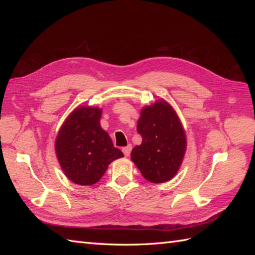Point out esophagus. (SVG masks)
<instances>
[{
  "label": "esophagus",
  "instance_id": "obj_1",
  "mask_svg": "<svg viewBox=\"0 0 255 255\" xmlns=\"http://www.w3.org/2000/svg\"><path fill=\"white\" fill-rule=\"evenodd\" d=\"M131 144H128L127 147H125V148H123V152H124V154H125V156H129V154H130V152H131Z\"/></svg>",
  "mask_w": 255,
  "mask_h": 255
}]
</instances>
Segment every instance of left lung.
I'll list each match as a JSON object with an SVG mask.
<instances>
[{"label": "left lung", "mask_w": 255, "mask_h": 255, "mask_svg": "<svg viewBox=\"0 0 255 255\" xmlns=\"http://www.w3.org/2000/svg\"><path fill=\"white\" fill-rule=\"evenodd\" d=\"M137 131L142 138L131 151V160L145 180L163 183L171 180L180 167L186 138L178 117L164 101L155 102L140 113Z\"/></svg>", "instance_id": "1"}]
</instances>
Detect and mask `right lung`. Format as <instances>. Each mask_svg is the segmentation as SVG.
Segmentation results:
<instances>
[{
  "label": "right lung",
  "mask_w": 255,
  "mask_h": 255,
  "mask_svg": "<svg viewBox=\"0 0 255 255\" xmlns=\"http://www.w3.org/2000/svg\"><path fill=\"white\" fill-rule=\"evenodd\" d=\"M102 111L79 107L63 123L56 140V152L64 174L79 185L101 180L108 164L124 156L100 125Z\"/></svg>",
  "instance_id": "right-lung-1"
}]
</instances>
